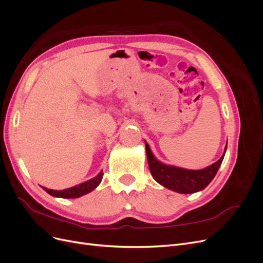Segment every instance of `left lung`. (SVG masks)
I'll return each instance as SVG.
<instances>
[{"mask_svg":"<svg viewBox=\"0 0 263 263\" xmlns=\"http://www.w3.org/2000/svg\"><path fill=\"white\" fill-rule=\"evenodd\" d=\"M145 145L149 169L154 179L166 189H170L183 194L198 192V191L204 190L210 184L214 177L216 176L227 149L226 145L224 155L221 156L218 161L208 166V168L203 170H186L177 168V166L166 165L158 161L153 153H151L149 145L146 141Z\"/></svg>","mask_w":263,"mask_h":263,"instance_id":"obj_1","label":"left lung"}]
</instances>
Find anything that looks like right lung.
<instances>
[{
  "instance_id": "obj_1",
  "label": "right lung",
  "mask_w": 263,
  "mask_h": 263,
  "mask_svg": "<svg viewBox=\"0 0 263 263\" xmlns=\"http://www.w3.org/2000/svg\"><path fill=\"white\" fill-rule=\"evenodd\" d=\"M103 171H101L97 177L86 181V182H83L81 183V184L79 185H76V186H72L70 189H66V190H62V191H53V190H50V189H47V187H43L47 193L52 195V196H55V197H65V198H76V197H80L86 193L91 192V191H93L95 187H97L101 181H102V178H103Z\"/></svg>"
}]
</instances>
